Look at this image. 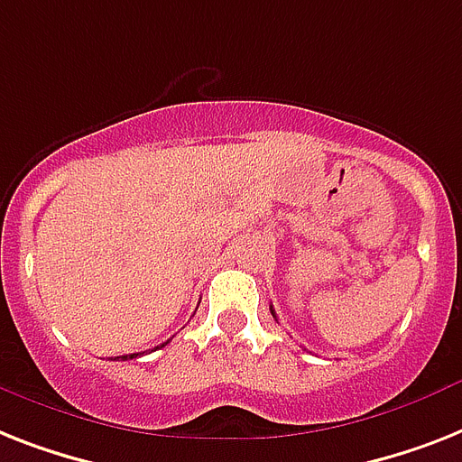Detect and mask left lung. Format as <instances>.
Returning a JSON list of instances; mask_svg holds the SVG:
<instances>
[{
    "label": "left lung",
    "mask_w": 462,
    "mask_h": 462,
    "mask_svg": "<svg viewBox=\"0 0 462 462\" xmlns=\"http://www.w3.org/2000/svg\"><path fill=\"white\" fill-rule=\"evenodd\" d=\"M270 313H273V318H277V316H275V310H273V306H270Z\"/></svg>",
    "instance_id": "left-lung-1"
}]
</instances>
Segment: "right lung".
I'll return each instance as SVG.
<instances>
[{
	"label": "right lung",
	"instance_id": "right-lung-1",
	"mask_svg": "<svg viewBox=\"0 0 462 462\" xmlns=\"http://www.w3.org/2000/svg\"><path fill=\"white\" fill-rule=\"evenodd\" d=\"M166 344H168V341H166ZM166 344H161V346H166ZM156 348H159V346H156ZM137 356H140V354H130V356H116V358H121V361H127V358H137ZM116 358H114V361H116Z\"/></svg>",
	"mask_w": 462,
	"mask_h": 462
}]
</instances>
